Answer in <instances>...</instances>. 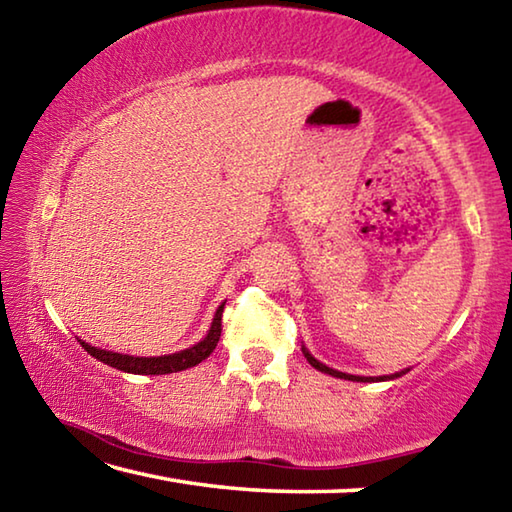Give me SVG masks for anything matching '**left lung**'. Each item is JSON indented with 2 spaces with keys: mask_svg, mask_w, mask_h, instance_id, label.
Listing matches in <instances>:
<instances>
[{
  "mask_svg": "<svg viewBox=\"0 0 512 512\" xmlns=\"http://www.w3.org/2000/svg\"><path fill=\"white\" fill-rule=\"evenodd\" d=\"M302 354H305L307 357V361L311 363V366H314L316 370H320V372H325V375H332V377H339V379H348V381H386V379H395V377H402V375H406V372L409 370H402V372H395V375H384V377H359V375H348V372H339V370H334V368H327L325 363H320L318 359H314L311 357V354L307 352V348H302Z\"/></svg>",
  "mask_w": 512,
  "mask_h": 512,
  "instance_id": "obj_1",
  "label": "left lung"
}]
</instances>
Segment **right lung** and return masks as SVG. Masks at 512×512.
I'll list each match as a JSON object with an SVG mask.
<instances>
[{
	"label": "right lung",
	"instance_id": "obj_1",
	"mask_svg": "<svg viewBox=\"0 0 512 512\" xmlns=\"http://www.w3.org/2000/svg\"><path fill=\"white\" fill-rule=\"evenodd\" d=\"M223 307H225V302L223 305H219V309H216L210 332H207L203 341H198L196 345H192V348H187V350L164 354V357H131V354H119V352L94 348V345L85 343L81 339H79V343L83 345V350L88 352L90 357L108 363L110 368L133 372V375H169V372H178V370H187L192 366H198V363L210 357V354L214 352L216 343H219V339H221Z\"/></svg>",
	"mask_w": 512,
	"mask_h": 512
}]
</instances>
